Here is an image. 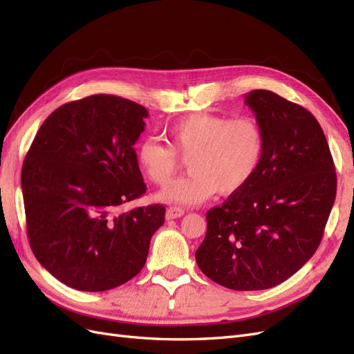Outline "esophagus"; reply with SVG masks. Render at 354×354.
<instances>
[{"label":"esophagus","instance_id":"obj_1","mask_svg":"<svg viewBox=\"0 0 354 354\" xmlns=\"http://www.w3.org/2000/svg\"><path fill=\"white\" fill-rule=\"evenodd\" d=\"M181 216H185V209L180 207H171L167 209L165 217L167 220H174V218H180Z\"/></svg>","mask_w":354,"mask_h":354}]
</instances>
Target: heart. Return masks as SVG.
I'll list each match as a JSON object with an SVG mask.
<instances>
[{"mask_svg":"<svg viewBox=\"0 0 354 354\" xmlns=\"http://www.w3.org/2000/svg\"><path fill=\"white\" fill-rule=\"evenodd\" d=\"M171 146L147 138L137 149L143 174L165 186L178 168V156L189 158L190 174L173 181L156 198L176 205H196L220 192L241 190L259 171L264 156V133L254 118L208 112L181 118L168 130Z\"/></svg>","mask_w":354,"mask_h":354,"instance_id":"heart-1","label":"heart"}]
</instances>
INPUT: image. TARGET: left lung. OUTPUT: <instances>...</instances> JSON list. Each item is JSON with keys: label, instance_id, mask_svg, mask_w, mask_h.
Listing matches in <instances>:
<instances>
[{"label": "left lung", "instance_id": "1", "mask_svg": "<svg viewBox=\"0 0 354 354\" xmlns=\"http://www.w3.org/2000/svg\"><path fill=\"white\" fill-rule=\"evenodd\" d=\"M264 133L251 181L207 212L195 257L211 281L234 291L282 283L312 259L337 195L326 137L303 106L267 90L245 95Z\"/></svg>", "mask_w": 354, "mask_h": 354}]
</instances>
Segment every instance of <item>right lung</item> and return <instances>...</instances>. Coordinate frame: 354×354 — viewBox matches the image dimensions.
I'll use <instances>...</instances> for the list:
<instances>
[{
	"mask_svg": "<svg viewBox=\"0 0 354 354\" xmlns=\"http://www.w3.org/2000/svg\"><path fill=\"white\" fill-rule=\"evenodd\" d=\"M143 106L94 94L42 122L22 168L29 243L46 270L87 292L120 286L143 269L164 205L118 214L146 192L134 145Z\"/></svg>",
	"mask_w": 354,
	"mask_h": 354,
	"instance_id": "1",
	"label": "right lung"
}]
</instances>
